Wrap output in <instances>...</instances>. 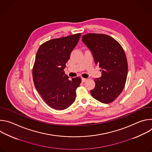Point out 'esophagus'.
Instances as JSON below:
<instances>
[{
    "instance_id": "obj_1",
    "label": "esophagus",
    "mask_w": 152,
    "mask_h": 152,
    "mask_svg": "<svg viewBox=\"0 0 152 152\" xmlns=\"http://www.w3.org/2000/svg\"><path fill=\"white\" fill-rule=\"evenodd\" d=\"M86 80H87V79H86V78H82V82H85Z\"/></svg>"
}]
</instances>
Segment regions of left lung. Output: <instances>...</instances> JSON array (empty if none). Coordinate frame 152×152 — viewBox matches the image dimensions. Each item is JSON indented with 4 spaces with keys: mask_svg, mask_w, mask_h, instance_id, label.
I'll return each mask as SVG.
<instances>
[{
    "mask_svg": "<svg viewBox=\"0 0 152 152\" xmlns=\"http://www.w3.org/2000/svg\"><path fill=\"white\" fill-rule=\"evenodd\" d=\"M82 41L91 51L96 64L102 75L94 79L91 96L103 103H110L123 90L127 76V61L120 43L113 37L102 34H87Z\"/></svg>",
    "mask_w": 152,
    "mask_h": 152,
    "instance_id": "1",
    "label": "left lung"
}]
</instances>
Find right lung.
I'll use <instances>...</instances> for the list:
<instances>
[{
  "instance_id": "obj_1",
  "label": "right lung",
  "mask_w": 152,
  "mask_h": 152,
  "mask_svg": "<svg viewBox=\"0 0 152 152\" xmlns=\"http://www.w3.org/2000/svg\"><path fill=\"white\" fill-rule=\"evenodd\" d=\"M80 35L78 33L47 41L37 52L32 69L34 85L42 99L53 109L64 110L76 99V90L81 78L70 80L64 70Z\"/></svg>"
}]
</instances>
